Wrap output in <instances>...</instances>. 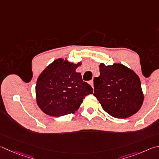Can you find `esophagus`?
Wrapping results in <instances>:
<instances>
[{"instance_id": "esophagus-1", "label": "esophagus", "mask_w": 159, "mask_h": 159, "mask_svg": "<svg viewBox=\"0 0 159 159\" xmlns=\"http://www.w3.org/2000/svg\"><path fill=\"white\" fill-rule=\"evenodd\" d=\"M89 84L92 86V88H94V87H93V86H94V85H93V80H90V81L89 82Z\"/></svg>"}]
</instances>
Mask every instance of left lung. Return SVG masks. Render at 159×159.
<instances>
[{
	"label": "left lung",
	"mask_w": 159,
	"mask_h": 159,
	"mask_svg": "<svg viewBox=\"0 0 159 159\" xmlns=\"http://www.w3.org/2000/svg\"><path fill=\"white\" fill-rule=\"evenodd\" d=\"M100 76L94 79V96L103 111L112 117L124 119L139 111L144 94L139 76L121 63L99 65Z\"/></svg>",
	"instance_id": "left-lung-1"
}]
</instances>
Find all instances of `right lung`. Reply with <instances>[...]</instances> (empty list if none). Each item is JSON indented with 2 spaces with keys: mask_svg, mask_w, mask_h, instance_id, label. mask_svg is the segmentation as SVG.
Returning a JSON list of instances; mask_svg holds the SVG:
<instances>
[{
  "mask_svg": "<svg viewBox=\"0 0 159 159\" xmlns=\"http://www.w3.org/2000/svg\"><path fill=\"white\" fill-rule=\"evenodd\" d=\"M81 64L57 58L42 71L37 80L35 98L43 112L53 117L74 114L85 96L93 93L81 74L76 71Z\"/></svg>",
  "mask_w": 159,
  "mask_h": 159,
  "instance_id": "add662e5",
  "label": "right lung"
}]
</instances>
